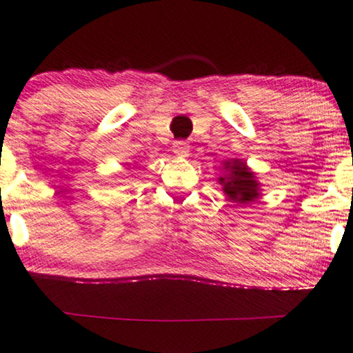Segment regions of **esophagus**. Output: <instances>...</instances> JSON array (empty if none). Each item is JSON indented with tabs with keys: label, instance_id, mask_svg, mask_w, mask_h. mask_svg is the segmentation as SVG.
Listing matches in <instances>:
<instances>
[{
	"label": "esophagus",
	"instance_id": "34e87169",
	"mask_svg": "<svg viewBox=\"0 0 353 353\" xmlns=\"http://www.w3.org/2000/svg\"><path fill=\"white\" fill-rule=\"evenodd\" d=\"M172 150L176 154L187 156V153H189V143H187L185 140H177V141H174Z\"/></svg>",
	"mask_w": 353,
	"mask_h": 353
}]
</instances>
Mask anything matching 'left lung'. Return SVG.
<instances>
[{"mask_svg": "<svg viewBox=\"0 0 353 353\" xmlns=\"http://www.w3.org/2000/svg\"><path fill=\"white\" fill-rule=\"evenodd\" d=\"M225 169H228V174L225 177H220V184L223 185L225 194L233 202H252L259 195L257 181L246 164L231 161L225 164Z\"/></svg>", "mask_w": 353, "mask_h": 353, "instance_id": "obj_1", "label": "left lung"}]
</instances>
